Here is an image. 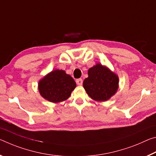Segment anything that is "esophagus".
<instances>
[{
  "instance_id": "34e87169",
  "label": "esophagus",
  "mask_w": 156,
  "mask_h": 156,
  "mask_svg": "<svg viewBox=\"0 0 156 156\" xmlns=\"http://www.w3.org/2000/svg\"><path fill=\"white\" fill-rule=\"evenodd\" d=\"M76 82L78 86H81L83 84L82 79H78V80H76Z\"/></svg>"
}]
</instances>
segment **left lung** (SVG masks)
Listing matches in <instances>:
<instances>
[{
  "label": "left lung",
  "mask_w": 156,
  "mask_h": 156,
  "mask_svg": "<svg viewBox=\"0 0 156 156\" xmlns=\"http://www.w3.org/2000/svg\"><path fill=\"white\" fill-rule=\"evenodd\" d=\"M88 75L83 86L88 95L94 100L105 101L116 93L119 77L106 66L97 63L89 69Z\"/></svg>",
  "instance_id": "1"
}]
</instances>
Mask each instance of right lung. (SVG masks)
<instances>
[{"instance_id": "1", "label": "right lung", "mask_w": 156, "mask_h": 156, "mask_svg": "<svg viewBox=\"0 0 156 156\" xmlns=\"http://www.w3.org/2000/svg\"><path fill=\"white\" fill-rule=\"evenodd\" d=\"M76 87L72 76L64 70H55L39 82V91L43 98L53 103L65 101Z\"/></svg>"}]
</instances>
